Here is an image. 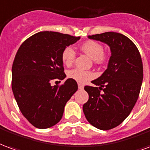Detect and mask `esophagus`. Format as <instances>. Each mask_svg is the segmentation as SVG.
<instances>
[{"label":"esophagus","instance_id":"esophagus-1","mask_svg":"<svg viewBox=\"0 0 150 150\" xmlns=\"http://www.w3.org/2000/svg\"><path fill=\"white\" fill-rule=\"evenodd\" d=\"M78 88L79 89H83L84 88V86L81 85V84H78Z\"/></svg>","mask_w":150,"mask_h":150}]
</instances>
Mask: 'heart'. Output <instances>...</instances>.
I'll use <instances>...</instances> for the list:
<instances>
[{"mask_svg": "<svg viewBox=\"0 0 150 150\" xmlns=\"http://www.w3.org/2000/svg\"><path fill=\"white\" fill-rule=\"evenodd\" d=\"M80 50L83 52L93 60V62L97 64H102L105 62L106 57L103 52V45L96 40H86L81 44L80 46ZM76 52L70 46L64 48L62 53V60L63 64L66 66H70L75 61ZM95 74L90 71H86L80 69H74L68 73V76L71 79L76 81L78 83H84L93 79Z\"/></svg>", "mask_w": 150, "mask_h": 150, "instance_id": "1", "label": "heart"}]
</instances>
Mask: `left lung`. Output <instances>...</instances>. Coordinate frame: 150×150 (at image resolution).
Masks as SVG:
<instances>
[{
    "label": "left lung",
    "mask_w": 150,
    "mask_h": 150,
    "mask_svg": "<svg viewBox=\"0 0 150 150\" xmlns=\"http://www.w3.org/2000/svg\"><path fill=\"white\" fill-rule=\"evenodd\" d=\"M88 38L107 44L111 57L106 70L92 81L99 87L85 86L88 100L83 112L92 125L108 130L122 123L136 104L142 84V61L136 45L125 35L106 32Z\"/></svg>",
    "instance_id": "obj_1"
}]
</instances>
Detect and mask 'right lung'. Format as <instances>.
Returning a JSON list of instances; mask_svg holds the SVG:
<instances>
[{
  "label": "right lung",
  "instance_id": "1",
  "mask_svg": "<svg viewBox=\"0 0 150 150\" xmlns=\"http://www.w3.org/2000/svg\"><path fill=\"white\" fill-rule=\"evenodd\" d=\"M79 39L57 32H40L17 50L12 67V89L23 116L36 128L47 129L58 123L65 104L78 88L71 78L60 86H52L51 81L66 76L62 51Z\"/></svg>",
  "mask_w": 150,
  "mask_h": 150
}]
</instances>
